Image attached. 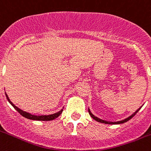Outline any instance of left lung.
Masks as SVG:
<instances>
[{
  "mask_svg": "<svg viewBox=\"0 0 151 151\" xmlns=\"http://www.w3.org/2000/svg\"><path fill=\"white\" fill-rule=\"evenodd\" d=\"M141 108H142V106H141V107L139 108V109H138L137 110H136V112H135L133 114V115H130V116H129V117H128V118H127L126 119H124V120H122V121H121V122H106V121H104V120H102V119H100V118H97L96 116H95V115H93V114L91 113V111L89 110V109H88V113H89L90 116H91V118H93V119H95V121H97V122H101V123H104V124H123V123H125V122H127V121L130 120L131 118H133V117L134 116V115H136V114L138 112H139V109H140Z\"/></svg>",
  "mask_w": 151,
  "mask_h": 151,
  "instance_id": "1",
  "label": "left lung"
}]
</instances>
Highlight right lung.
<instances>
[{"instance_id":"obj_1","label":"right lung","mask_w":151,"mask_h":151,"mask_svg":"<svg viewBox=\"0 0 151 151\" xmlns=\"http://www.w3.org/2000/svg\"><path fill=\"white\" fill-rule=\"evenodd\" d=\"M6 98H7L8 101L9 102V104H11V105L13 106L14 108H15V110L18 111L19 113L21 114V115H22V116H24V118H28V119H31V120H36V121H52L53 120V119H55V118H56L57 117L60 116V115H61V113L63 112V109H61V110L60 111V112H56V113L55 114H53V115H31V114L28 113V112H24V111L22 110V109H20L19 108H18L16 106L14 105L13 104H12V102L10 101V100L9 99V98H8L7 95L6 94Z\"/></svg>"}]
</instances>
